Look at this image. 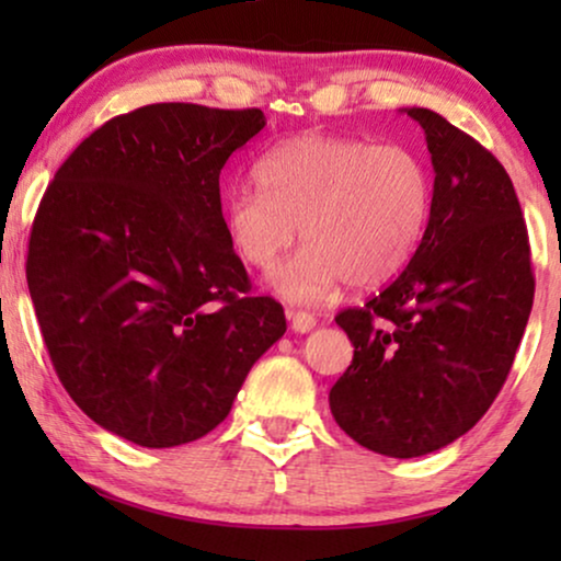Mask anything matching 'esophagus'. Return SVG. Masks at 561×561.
Returning a JSON list of instances; mask_svg holds the SVG:
<instances>
[{"label": "esophagus", "mask_w": 561, "mask_h": 561, "mask_svg": "<svg viewBox=\"0 0 561 561\" xmlns=\"http://www.w3.org/2000/svg\"><path fill=\"white\" fill-rule=\"evenodd\" d=\"M288 319H290V329L298 334L311 332V329L317 327V317L309 311H288Z\"/></svg>", "instance_id": "34e87169"}]
</instances>
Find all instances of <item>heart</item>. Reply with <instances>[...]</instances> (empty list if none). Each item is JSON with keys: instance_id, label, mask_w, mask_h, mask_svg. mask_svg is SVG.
Segmentation results:
<instances>
[{"instance_id": "1", "label": "heart", "mask_w": 561, "mask_h": 561, "mask_svg": "<svg viewBox=\"0 0 561 561\" xmlns=\"http://www.w3.org/2000/svg\"><path fill=\"white\" fill-rule=\"evenodd\" d=\"M257 183L225 196V225L237 255L271 267L296 240L306 248L273 273L290 301H319L350 280L375 288L409 265L426 232L434 179L409 145L301 135L257 160Z\"/></svg>"}]
</instances>
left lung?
I'll return each mask as SVG.
<instances>
[{
	"label": "left lung",
	"instance_id": "8db88e82",
	"mask_svg": "<svg viewBox=\"0 0 561 561\" xmlns=\"http://www.w3.org/2000/svg\"><path fill=\"white\" fill-rule=\"evenodd\" d=\"M434 165L426 232L365 306L336 313L355 344L329 390L340 428L386 457L447 447L485 416L534 306L531 248L511 175L442 114L413 106Z\"/></svg>",
	"mask_w": 561,
	"mask_h": 561
}]
</instances>
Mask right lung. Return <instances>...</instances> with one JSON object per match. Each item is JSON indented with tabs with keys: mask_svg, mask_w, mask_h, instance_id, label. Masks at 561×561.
<instances>
[{
	"mask_svg": "<svg viewBox=\"0 0 561 561\" xmlns=\"http://www.w3.org/2000/svg\"><path fill=\"white\" fill-rule=\"evenodd\" d=\"M263 127L260 110L148 104L94 129L45 188L25 265L37 324L68 396L122 439H202L286 332L221 217V168Z\"/></svg>",
	"mask_w": 561,
	"mask_h": 561,
	"instance_id": "obj_1",
	"label": "right lung"
}]
</instances>
